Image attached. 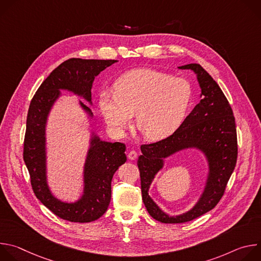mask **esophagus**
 <instances>
[{"label": "esophagus", "mask_w": 261, "mask_h": 261, "mask_svg": "<svg viewBox=\"0 0 261 261\" xmlns=\"http://www.w3.org/2000/svg\"><path fill=\"white\" fill-rule=\"evenodd\" d=\"M137 158V153L135 151H130L128 153V159L130 160H135Z\"/></svg>", "instance_id": "obj_1"}]
</instances>
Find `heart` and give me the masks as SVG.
<instances>
[{
	"instance_id": "heart-1",
	"label": "heart",
	"mask_w": 261,
	"mask_h": 261,
	"mask_svg": "<svg viewBox=\"0 0 261 261\" xmlns=\"http://www.w3.org/2000/svg\"><path fill=\"white\" fill-rule=\"evenodd\" d=\"M193 99L188 81L147 68L128 71L115 83V92L99 96L101 114L121 134L136 115V127L148 140L171 135L187 117Z\"/></svg>"
}]
</instances>
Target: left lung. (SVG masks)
I'll return each mask as SVG.
<instances>
[{
	"instance_id": "8db88e82",
	"label": "left lung",
	"mask_w": 261,
	"mask_h": 261,
	"mask_svg": "<svg viewBox=\"0 0 261 261\" xmlns=\"http://www.w3.org/2000/svg\"><path fill=\"white\" fill-rule=\"evenodd\" d=\"M178 69H191L201 89V100L170 136L154 143L141 144L137 161L143 203L155 220L161 223H185L213 210L224 195L227 182L238 159L236 119L231 106L218 84L199 64H188ZM188 147H197L209 162V176L199 202L189 212L171 217L165 214L148 195L163 159Z\"/></svg>"
}]
</instances>
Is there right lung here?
Listing matches in <instances>:
<instances>
[{
  "mask_svg": "<svg viewBox=\"0 0 261 261\" xmlns=\"http://www.w3.org/2000/svg\"><path fill=\"white\" fill-rule=\"evenodd\" d=\"M117 62L69 59L49 74L30 103L23 141V161L30 173L33 191L56 216L70 222H92L106 212L111 198V179L118 168L127 161L126 145L122 142L102 141L94 135L85 165L84 195L74 203L63 202L50 193L46 182V119L53 104L60 96V90H68L91 102V89L95 77ZM81 105L91 117L93 116L87 105L83 102Z\"/></svg>",
  "mask_w": 261,
  "mask_h": 261,
  "instance_id": "right-lung-1",
  "label": "right lung"
}]
</instances>
